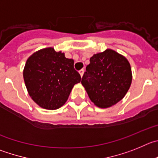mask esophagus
<instances>
[{
  "mask_svg": "<svg viewBox=\"0 0 158 158\" xmlns=\"http://www.w3.org/2000/svg\"><path fill=\"white\" fill-rule=\"evenodd\" d=\"M83 73H84V69H81V70L79 71V74H80L81 77H82V76H83Z\"/></svg>",
  "mask_w": 158,
  "mask_h": 158,
  "instance_id": "34e87169",
  "label": "esophagus"
}]
</instances>
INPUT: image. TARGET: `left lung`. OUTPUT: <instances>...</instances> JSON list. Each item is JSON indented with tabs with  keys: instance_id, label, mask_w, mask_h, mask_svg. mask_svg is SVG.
<instances>
[{
	"instance_id": "obj_1",
	"label": "left lung",
	"mask_w": 158,
	"mask_h": 158,
	"mask_svg": "<svg viewBox=\"0 0 158 158\" xmlns=\"http://www.w3.org/2000/svg\"><path fill=\"white\" fill-rule=\"evenodd\" d=\"M131 79L127 60L112 49H106L89 59L81 82L92 102L100 108H108L125 96Z\"/></svg>"
}]
</instances>
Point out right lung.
<instances>
[{"mask_svg":"<svg viewBox=\"0 0 158 158\" xmlns=\"http://www.w3.org/2000/svg\"><path fill=\"white\" fill-rule=\"evenodd\" d=\"M23 79L31 98L42 108L54 110L67 102L81 76L74 69L73 60L53 48H46L28 58Z\"/></svg>","mask_w":158,"mask_h":158,"instance_id":"right-lung-1","label":"right lung"}]
</instances>
